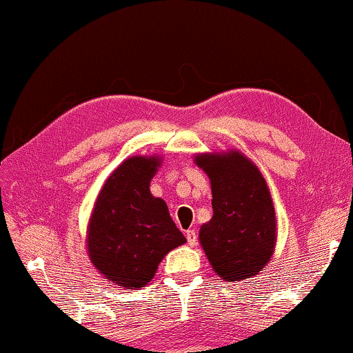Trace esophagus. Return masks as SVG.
Segmentation results:
<instances>
[{
  "label": "esophagus",
  "mask_w": 353,
  "mask_h": 353,
  "mask_svg": "<svg viewBox=\"0 0 353 353\" xmlns=\"http://www.w3.org/2000/svg\"><path fill=\"white\" fill-rule=\"evenodd\" d=\"M185 236H187V243L188 245H196L198 243V236H196V231L194 230H187L185 231Z\"/></svg>",
  "instance_id": "esophagus-1"
}]
</instances>
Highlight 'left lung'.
<instances>
[{
    "label": "left lung",
    "instance_id": "1",
    "mask_svg": "<svg viewBox=\"0 0 353 353\" xmlns=\"http://www.w3.org/2000/svg\"><path fill=\"white\" fill-rule=\"evenodd\" d=\"M212 192V219L199 228V244L215 274L236 283L260 274L274 254L277 220L265 177L239 150L193 157Z\"/></svg>",
    "mask_w": 353,
    "mask_h": 353
}]
</instances>
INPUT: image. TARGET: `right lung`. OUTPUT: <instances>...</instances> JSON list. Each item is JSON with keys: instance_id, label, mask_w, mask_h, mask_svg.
<instances>
[{"instance_id": "obj_1", "label": "right lung", "mask_w": 353, "mask_h": 353, "mask_svg": "<svg viewBox=\"0 0 353 353\" xmlns=\"http://www.w3.org/2000/svg\"><path fill=\"white\" fill-rule=\"evenodd\" d=\"M160 155H134L112 171L92 209L87 254L99 274L125 288L145 287L172 249L187 243L166 203L150 193Z\"/></svg>"}]
</instances>
